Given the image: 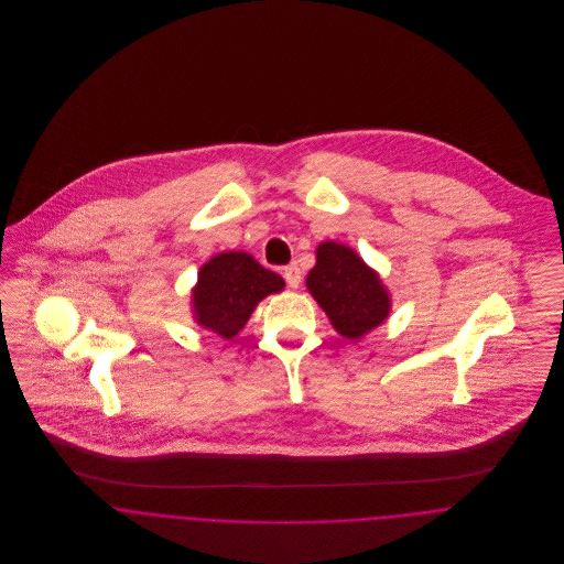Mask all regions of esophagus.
<instances>
[{
  "label": "esophagus",
  "instance_id": "esophagus-1",
  "mask_svg": "<svg viewBox=\"0 0 564 564\" xmlns=\"http://www.w3.org/2000/svg\"><path fill=\"white\" fill-rule=\"evenodd\" d=\"M282 275H284V280H286V284H289L291 289H297V286L302 284V271H300V267H297V264H289V267H284Z\"/></svg>",
  "mask_w": 564,
  "mask_h": 564
}]
</instances>
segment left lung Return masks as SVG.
<instances>
[{
  "label": "left lung",
  "instance_id": "1",
  "mask_svg": "<svg viewBox=\"0 0 564 564\" xmlns=\"http://www.w3.org/2000/svg\"><path fill=\"white\" fill-rule=\"evenodd\" d=\"M306 286L334 329L349 340L365 336L391 313V297L380 275L347 245L325 241L317 247V264Z\"/></svg>",
  "mask_w": 564,
  "mask_h": 564
}]
</instances>
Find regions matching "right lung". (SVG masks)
<instances>
[{"label": "right lung", "instance_id": "right-lung-1", "mask_svg": "<svg viewBox=\"0 0 564 564\" xmlns=\"http://www.w3.org/2000/svg\"><path fill=\"white\" fill-rule=\"evenodd\" d=\"M282 289L284 280L258 264L253 256L224 251L199 269L193 289V313L202 327L232 338L245 327L258 302Z\"/></svg>", "mask_w": 564, "mask_h": 564}]
</instances>
